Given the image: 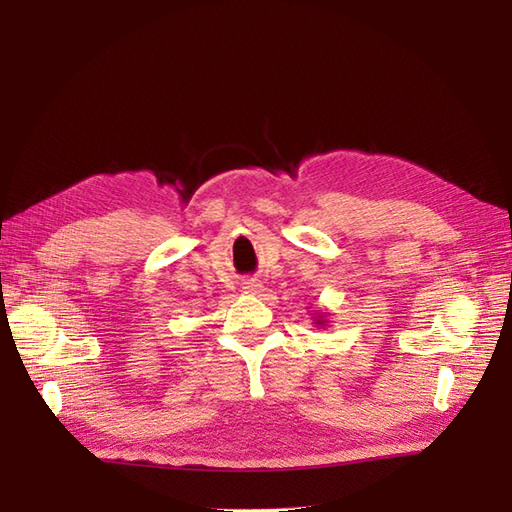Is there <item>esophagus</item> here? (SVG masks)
Here are the masks:
<instances>
[{
	"mask_svg": "<svg viewBox=\"0 0 512 512\" xmlns=\"http://www.w3.org/2000/svg\"><path fill=\"white\" fill-rule=\"evenodd\" d=\"M241 290H243V292H250V294H256V292L262 290V284L252 277V280H245V282L241 284Z\"/></svg>",
	"mask_w": 512,
	"mask_h": 512,
	"instance_id": "1",
	"label": "esophagus"
}]
</instances>
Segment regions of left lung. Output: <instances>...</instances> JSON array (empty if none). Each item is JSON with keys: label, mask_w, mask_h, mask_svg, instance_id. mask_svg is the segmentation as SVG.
<instances>
[{"label": "left lung", "mask_w": 512, "mask_h": 512, "mask_svg": "<svg viewBox=\"0 0 512 512\" xmlns=\"http://www.w3.org/2000/svg\"><path fill=\"white\" fill-rule=\"evenodd\" d=\"M316 324H320V327H324V318L318 316V318H316Z\"/></svg>", "instance_id": "8db88e82"}]
</instances>
